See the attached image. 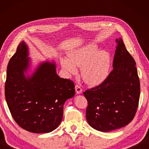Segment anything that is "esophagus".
Listing matches in <instances>:
<instances>
[{"label":"esophagus","instance_id":"obj_1","mask_svg":"<svg viewBox=\"0 0 149 149\" xmlns=\"http://www.w3.org/2000/svg\"><path fill=\"white\" fill-rule=\"evenodd\" d=\"M75 90H76L77 94H80V93H82V88L79 85H75Z\"/></svg>","mask_w":149,"mask_h":149}]
</instances>
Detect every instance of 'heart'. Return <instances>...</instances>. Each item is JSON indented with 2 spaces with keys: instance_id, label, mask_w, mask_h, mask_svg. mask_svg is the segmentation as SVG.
<instances>
[{
  "instance_id": "heart-1",
  "label": "heart",
  "mask_w": 149,
  "mask_h": 149,
  "mask_svg": "<svg viewBox=\"0 0 149 149\" xmlns=\"http://www.w3.org/2000/svg\"><path fill=\"white\" fill-rule=\"evenodd\" d=\"M60 62L68 76L77 74V66L81 67V75L85 82L98 85L109 77L111 58L107 51H99L96 45L88 44L72 51L69 59L62 58Z\"/></svg>"
}]
</instances>
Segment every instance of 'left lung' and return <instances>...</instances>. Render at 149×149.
I'll list each match as a JSON object with an SVG mask.
<instances>
[{
	"label": "left lung",
	"instance_id": "8db88e82",
	"mask_svg": "<svg viewBox=\"0 0 149 149\" xmlns=\"http://www.w3.org/2000/svg\"><path fill=\"white\" fill-rule=\"evenodd\" d=\"M113 70L98 86L83 93L87 100L86 119L95 130L108 132L127 125L134 119L140 98L136 62L122 38L116 39Z\"/></svg>",
	"mask_w": 149,
	"mask_h": 149
}]
</instances>
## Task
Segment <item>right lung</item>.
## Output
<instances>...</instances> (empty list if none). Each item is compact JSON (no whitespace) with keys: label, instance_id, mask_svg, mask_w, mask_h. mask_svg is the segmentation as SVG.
<instances>
[{"label":"right lung","instance_id":"1","mask_svg":"<svg viewBox=\"0 0 149 149\" xmlns=\"http://www.w3.org/2000/svg\"><path fill=\"white\" fill-rule=\"evenodd\" d=\"M30 66L28 47L22 41L7 66L6 101L22 128L32 133H49L62 121L65 102L74 95V84L57 74L54 62H41L28 76Z\"/></svg>","mask_w":149,"mask_h":149}]
</instances>
